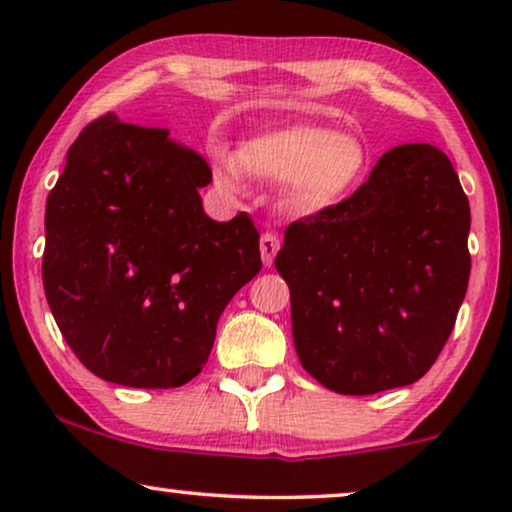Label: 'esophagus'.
<instances>
[{
  "mask_svg": "<svg viewBox=\"0 0 512 512\" xmlns=\"http://www.w3.org/2000/svg\"><path fill=\"white\" fill-rule=\"evenodd\" d=\"M279 251V237L275 233H263L261 235V258L265 268H270L275 263V256Z\"/></svg>",
  "mask_w": 512,
  "mask_h": 512,
  "instance_id": "1",
  "label": "esophagus"
}]
</instances>
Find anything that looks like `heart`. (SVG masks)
Returning a JSON list of instances; mask_svg holds the SVG:
<instances>
[{"label": "heart", "mask_w": 512, "mask_h": 512, "mask_svg": "<svg viewBox=\"0 0 512 512\" xmlns=\"http://www.w3.org/2000/svg\"><path fill=\"white\" fill-rule=\"evenodd\" d=\"M370 153L359 137L321 125L293 123L256 132L242 139L233 156L214 149L216 184L240 193L244 174L286 181L291 205L298 212H321L352 195L366 179Z\"/></svg>", "instance_id": "b5f03b06"}]
</instances>
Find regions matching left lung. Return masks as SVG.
I'll list each match as a JSON object with an SVG mask.
<instances>
[{
    "mask_svg": "<svg viewBox=\"0 0 512 512\" xmlns=\"http://www.w3.org/2000/svg\"><path fill=\"white\" fill-rule=\"evenodd\" d=\"M468 230L464 188L431 144L387 151L354 195L293 221L275 268L307 373L349 396L417 382L464 303Z\"/></svg>",
    "mask_w": 512,
    "mask_h": 512,
    "instance_id": "left-lung-1",
    "label": "left lung"
}]
</instances>
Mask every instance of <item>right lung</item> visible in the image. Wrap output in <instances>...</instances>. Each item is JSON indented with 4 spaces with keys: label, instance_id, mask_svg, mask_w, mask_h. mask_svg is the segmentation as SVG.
<instances>
[{
    "label": "right lung",
    "instance_id": "right-lung-1",
    "mask_svg": "<svg viewBox=\"0 0 512 512\" xmlns=\"http://www.w3.org/2000/svg\"><path fill=\"white\" fill-rule=\"evenodd\" d=\"M212 170L170 130L83 128L46 200L44 291L90 373L137 389L191 382L230 298L261 270L249 214L209 219Z\"/></svg>",
    "mask_w": 512,
    "mask_h": 512
}]
</instances>
